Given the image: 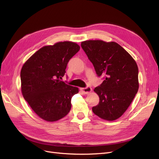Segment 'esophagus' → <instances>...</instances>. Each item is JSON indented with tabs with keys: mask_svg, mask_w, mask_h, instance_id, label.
Masks as SVG:
<instances>
[{
	"mask_svg": "<svg viewBox=\"0 0 159 159\" xmlns=\"http://www.w3.org/2000/svg\"><path fill=\"white\" fill-rule=\"evenodd\" d=\"M80 89H81V91H82V92L84 94H88V93H90L91 91V88L90 87V86H87V87H86V88H81Z\"/></svg>",
	"mask_w": 159,
	"mask_h": 159,
	"instance_id": "34e87169",
	"label": "esophagus"
}]
</instances>
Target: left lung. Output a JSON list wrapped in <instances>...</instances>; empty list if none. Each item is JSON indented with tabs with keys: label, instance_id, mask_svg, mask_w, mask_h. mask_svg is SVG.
<instances>
[{
	"label": "left lung",
	"instance_id": "8db88e82",
	"mask_svg": "<svg viewBox=\"0 0 159 159\" xmlns=\"http://www.w3.org/2000/svg\"><path fill=\"white\" fill-rule=\"evenodd\" d=\"M81 46L103 81L94 89L99 97L92 111L98 117L114 121L125 112L139 89V70L129 53L117 43L82 42Z\"/></svg>",
	"mask_w": 159,
	"mask_h": 159
}]
</instances>
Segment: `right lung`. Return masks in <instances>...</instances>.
<instances>
[{"label": "right lung", "instance_id": "obj_1", "mask_svg": "<svg viewBox=\"0 0 159 159\" xmlns=\"http://www.w3.org/2000/svg\"><path fill=\"white\" fill-rule=\"evenodd\" d=\"M80 49L76 43L57 42L42 47L23 65L21 90L25 99L38 116L56 121L70 112L71 99L78 88L62 79L68 61Z\"/></svg>", "mask_w": 159, "mask_h": 159}]
</instances>
